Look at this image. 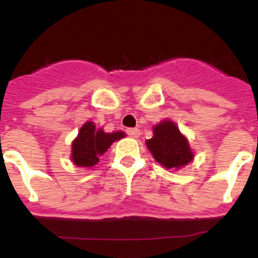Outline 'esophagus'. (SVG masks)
<instances>
[{"label": "esophagus", "instance_id": "obj_1", "mask_svg": "<svg viewBox=\"0 0 258 258\" xmlns=\"http://www.w3.org/2000/svg\"><path fill=\"white\" fill-rule=\"evenodd\" d=\"M126 134L131 136L132 138H138L141 136V131L137 127H129V129H126Z\"/></svg>", "mask_w": 258, "mask_h": 258}]
</instances>
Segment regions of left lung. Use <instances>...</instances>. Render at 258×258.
Masks as SVG:
<instances>
[{
	"mask_svg": "<svg viewBox=\"0 0 258 258\" xmlns=\"http://www.w3.org/2000/svg\"><path fill=\"white\" fill-rule=\"evenodd\" d=\"M147 147L159 164L165 168H181L192 160L187 140L172 121H163L154 127V137L147 141Z\"/></svg>",
	"mask_w": 258,
	"mask_h": 258,
	"instance_id": "8db88e82",
	"label": "left lung"
}]
</instances>
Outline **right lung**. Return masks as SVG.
<instances>
[{"label": "right lung", "instance_id": "add662e5", "mask_svg": "<svg viewBox=\"0 0 258 258\" xmlns=\"http://www.w3.org/2000/svg\"><path fill=\"white\" fill-rule=\"evenodd\" d=\"M125 137L122 132L104 133L97 129L93 121H88L80 129V133L72 143V160L77 166H93L99 161V156L107 151L115 141Z\"/></svg>", "mask_w": 258, "mask_h": 258}]
</instances>
